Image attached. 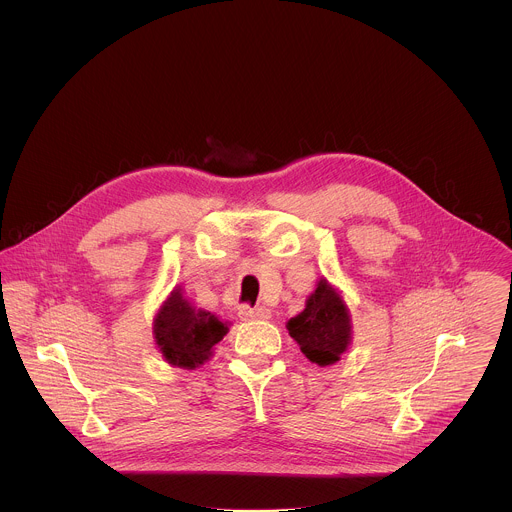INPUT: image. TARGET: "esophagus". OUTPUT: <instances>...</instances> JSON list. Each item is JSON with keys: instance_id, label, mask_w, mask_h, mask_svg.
<instances>
[{"instance_id": "34e87169", "label": "esophagus", "mask_w": 512, "mask_h": 512, "mask_svg": "<svg viewBox=\"0 0 512 512\" xmlns=\"http://www.w3.org/2000/svg\"><path fill=\"white\" fill-rule=\"evenodd\" d=\"M238 317L242 321H262V319H268L270 317V309H266L264 305H258V307H250V305H242L238 309Z\"/></svg>"}]
</instances>
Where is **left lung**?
I'll return each instance as SVG.
<instances>
[{
	"instance_id": "left-lung-1",
	"label": "left lung",
	"mask_w": 512,
	"mask_h": 512,
	"mask_svg": "<svg viewBox=\"0 0 512 512\" xmlns=\"http://www.w3.org/2000/svg\"><path fill=\"white\" fill-rule=\"evenodd\" d=\"M288 331L301 353L319 366L337 363L351 341L347 309L327 282H319L305 309L288 321Z\"/></svg>"
}]
</instances>
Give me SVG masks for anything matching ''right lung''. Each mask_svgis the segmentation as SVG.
Wrapping results in <instances>:
<instances>
[{
  "label": "right lung",
  "mask_w": 512,
  "mask_h": 512,
  "mask_svg": "<svg viewBox=\"0 0 512 512\" xmlns=\"http://www.w3.org/2000/svg\"><path fill=\"white\" fill-rule=\"evenodd\" d=\"M228 325L209 311L193 309L179 292L173 293L155 319V341L173 365L195 368L209 359L211 349L226 335Z\"/></svg>",
  "instance_id": "add662e5"
}]
</instances>
